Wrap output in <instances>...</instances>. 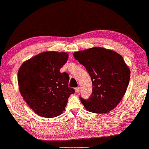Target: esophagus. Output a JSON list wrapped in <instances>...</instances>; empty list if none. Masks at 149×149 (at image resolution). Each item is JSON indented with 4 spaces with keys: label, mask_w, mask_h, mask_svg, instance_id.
Segmentation results:
<instances>
[{
    "label": "esophagus",
    "mask_w": 149,
    "mask_h": 149,
    "mask_svg": "<svg viewBox=\"0 0 149 149\" xmlns=\"http://www.w3.org/2000/svg\"><path fill=\"white\" fill-rule=\"evenodd\" d=\"M79 90H80V88H79V87H76V88H75V91H76V93H79Z\"/></svg>",
    "instance_id": "esophagus-1"
}]
</instances>
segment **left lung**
<instances>
[{
  "instance_id": "obj_1",
  "label": "left lung",
  "mask_w": 149,
  "mask_h": 149,
  "mask_svg": "<svg viewBox=\"0 0 149 149\" xmlns=\"http://www.w3.org/2000/svg\"><path fill=\"white\" fill-rule=\"evenodd\" d=\"M74 59L85 67L92 81L90 97L81 102L87 111L106 113L123 98L130 79V70L123 57L114 51L92 47L74 53Z\"/></svg>"
}]
</instances>
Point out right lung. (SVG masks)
<instances>
[{
  "label": "right lung",
  "mask_w": 149,
  "mask_h": 149,
  "mask_svg": "<svg viewBox=\"0 0 149 149\" xmlns=\"http://www.w3.org/2000/svg\"><path fill=\"white\" fill-rule=\"evenodd\" d=\"M68 54L65 52H45L24 62L18 70L19 91L34 113L52 118L65 110L68 98L74 93L68 87L69 77L61 73Z\"/></svg>",
  "instance_id": "add662e5"
}]
</instances>
